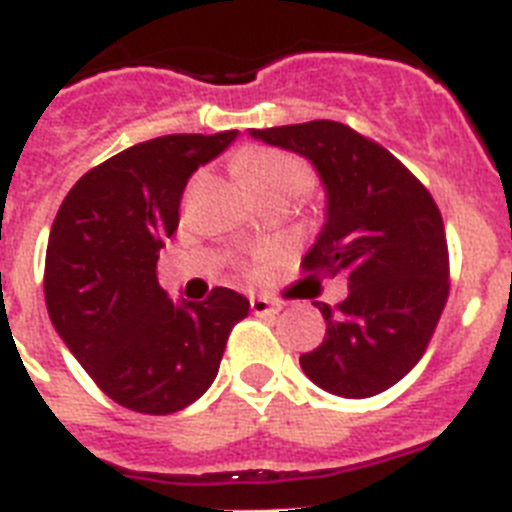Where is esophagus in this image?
Returning a JSON list of instances; mask_svg holds the SVG:
<instances>
[{
  "instance_id": "esophagus-1",
  "label": "esophagus",
  "mask_w": 512,
  "mask_h": 512,
  "mask_svg": "<svg viewBox=\"0 0 512 512\" xmlns=\"http://www.w3.org/2000/svg\"><path fill=\"white\" fill-rule=\"evenodd\" d=\"M251 311L256 316H269V314H277V311H280V306L269 301V298H264V295H253V298H251Z\"/></svg>"
}]
</instances>
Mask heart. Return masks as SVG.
<instances>
[{
	"label": "heart",
	"instance_id": "b5f03b06",
	"mask_svg": "<svg viewBox=\"0 0 512 512\" xmlns=\"http://www.w3.org/2000/svg\"><path fill=\"white\" fill-rule=\"evenodd\" d=\"M238 172L243 175L251 190L261 198L303 196L314 185V172L301 156L280 149L253 146L243 149L235 159Z\"/></svg>",
	"mask_w": 512,
	"mask_h": 512
}]
</instances>
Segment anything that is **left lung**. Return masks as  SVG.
<instances>
[{"instance_id":"left-lung-1","label":"left lung","mask_w":512,"mask_h":512,"mask_svg":"<svg viewBox=\"0 0 512 512\" xmlns=\"http://www.w3.org/2000/svg\"><path fill=\"white\" fill-rule=\"evenodd\" d=\"M253 138L314 164L327 222L303 269L342 274L348 298L314 303L327 322L301 369L340 398L390 390L421 361L450 293L442 214L432 193L390 151L335 120L251 130Z\"/></svg>"}]
</instances>
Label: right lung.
<instances>
[{
    "label": "right lung",
    "instance_id": "obj_1",
    "mask_svg": "<svg viewBox=\"0 0 512 512\" xmlns=\"http://www.w3.org/2000/svg\"><path fill=\"white\" fill-rule=\"evenodd\" d=\"M238 130L162 135L88 170L70 188L46 246L49 319L104 395L167 416L211 387L232 327L251 303L230 287L172 303L156 261L180 222L188 177Z\"/></svg>",
    "mask_w": 512,
    "mask_h": 512
}]
</instances>
